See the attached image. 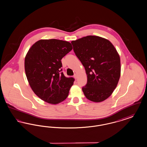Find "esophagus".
Returning <instances> with one entry per match:
<instances>
[{
	"instance_id": "obj_1",
	"label": "esophagus",
	"mask_w": 147,
	"mask_h": 147,
	"mask_svg": "<svg viewBox=\"0 0 147 147\" xmlns=\"http://www.w3.org/2000/svg\"><path fill=\"white\" fill-rule=\"evenodd\" d=\"M74 78L75 79H76V78H78V76H77V74H75L74 75Z\"/></svg>"
}]
</instances>
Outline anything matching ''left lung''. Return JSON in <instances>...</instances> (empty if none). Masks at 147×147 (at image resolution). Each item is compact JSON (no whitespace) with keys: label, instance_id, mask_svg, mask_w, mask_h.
I'll list each match as a JSON object with an SVG mask.
<instances>
[{"label":"left lung","instance_id":"left-lung-1","mask_svg":"<svg viewBox=\"0 0 147 147\" xmlns=\"http://www.w3.org/2000/svg\"><path fill=\"white\" fill-rule=\"evenodd\" d=\"M88 78L82 90L88 100L100 102L108 98L117 86L121 72L120 59L108 40L88 35L71 42Z\"/></svg>","mask_w":147,"mask_h":147}]
</instances>
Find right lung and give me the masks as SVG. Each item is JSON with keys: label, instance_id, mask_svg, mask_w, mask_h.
<instances>
[{"label": "right lung", "instance_id": "add662e5", "mask_svg": "<svg viewBox=\"0 0 147 147\" xmlns=\"http://www.w3.org/2000/svg\"><path fill=\"white\" fill-rule=\"evenodd\" d=\"M73 47L69 42L58 39L40 40L28 50L24 60L30 86L44 101L56 105L68 96L74 79L64 76L61 59Z\"/></svg>", "mask_w": 147, "mask_h": 147}]
</instances>
